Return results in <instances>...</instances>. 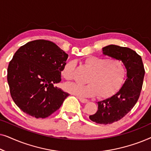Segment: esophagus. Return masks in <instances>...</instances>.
<instances>
[{"label": "esophagus", "mask_w": 151, "mask_h": 151, "mask_svg": "<svg viewBox=\"0 0 151 151\" xmlns=\"http://www.w3.org/2000/svg\"><path fill=\"white\" fill-rule=\"evenodd\" d=\"M79 99V100L82 103H87L88 102V100H86V99H84V98H78Z\"/></svg>", "instance_id": "34e87169"}]
</instances>
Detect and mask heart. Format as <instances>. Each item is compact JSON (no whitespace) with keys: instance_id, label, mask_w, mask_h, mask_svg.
Listing matches in <instances>:
<instances>
[{"instance_id":"1","label":"heart","mask_w":151,"mask_h":151,"mask_svg":"<svg viewBox=\"0 0 151 151\" xmlns=\"http://www.w3.org/2000/svg\"><path fill=\"white\" fill-rule=\"evenodd\" d=\"M84 64L91 70L86 78L87 84L67 83L64 85L66 91L79 97H92L98 94L101 98H108L117 91L125 75L124 67L120 60L92 55L85 60ZM75 67V61H68L61 70L62 76L71 80Z\"/></svg>"}]
</instances>
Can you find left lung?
<instances>
[{
  "label": "left lung",
  "mask_w": 151,
  "mask_h": 151,
  "mask_svg": "<svg viewBox=\"0 0 151 151\" xmlns=\"http://www.w3.org/2000/svg\"><path fill=\"white\" fill-rule=\"evenodd\" d=\"M103 54L120 60L127 69V79L119 91L98 102L97 112L89 116L91 121L108 124L124 117L137 103L143 84L145 70L142 58L128 47L111 45L102 48Z\"/></svg>",
  "instance_id": "left-lung-1"
}]
</instances>
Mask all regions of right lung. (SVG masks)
<instances>
[{"label": "right lung", "instance_id": "obj_1", "mask_svg": "<svg viewBox=\"0 0 151 151\" xmlns=\"http://www.w3.org/2000/svg\"><path fill=\"white\" fill-rule=\"evenodd\" d=\"M68 54L49 40H36L20 47L9 62L7 82L15 104L29 115L45 118L59 109L69 96L54 86Z\"/></svg>", "mask_w": 151, "mask_h": 151}]
</instances>
